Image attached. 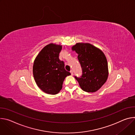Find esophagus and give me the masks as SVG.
I'll use <instances>...</instances> for the list:
<instances>
[{
	"instance_id": "34e87169",
	"label": "esophagus",
	"mask_w": 135,
	"mask_h": 135,
	"mask_svg": "<svg viewBox=\"0 0 135 135\" xmlns=\"http://www.w3.org/2000/svg\"><path fill=\"white\" fill-rule=\"evenodd\" d=\"M70 73H71V75H72V76H73V70H71V71H70Z\"/></svg>"
}]
</instances>
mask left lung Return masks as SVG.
Returning <instances> with one entry per match:
<instances>
[{"mask_svg": "<svg viewBox=\"0 0 135 135\" xmlns=\"http://www.w3.org/2000/svg\"><path fill=\"white\" fill-rule=\"evenodd\" d=\"M78 54L83 74L75 78L85 92H97L106 83L108 77V67L105 55L99 48L88 43L79 42L71 48Z\"/></svg>", "mask_w": 135, "mask_h": 135, "instance_id": "obj_1", "label": "left lung"}]
</instances>
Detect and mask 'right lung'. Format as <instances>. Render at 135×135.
<instances>
[{"instance_id": "1", "label": "right lung", "mask_w": 135, "mask_h": 135, "mask_svg": "<svg viewBox=\"0 0 135 135\" xmlns=\"http://www.w3.org/2000/svg\"><path fill=\"white\" fill-rule=\"evenodd\" d=\"M62 49V45L50 43L40 51L34 60V80L41 90L48 94L58 93L62 88L65 78L71 75L65 70L64 62L59 59Z\"/></svg>"}]
</instances>
